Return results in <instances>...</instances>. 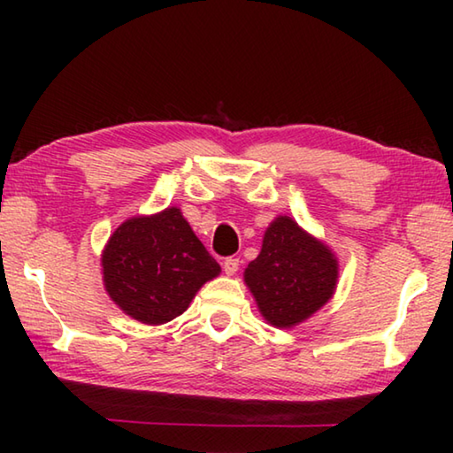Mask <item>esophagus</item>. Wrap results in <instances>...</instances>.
<instances>
[{"label": "esophagus", "mask_w": 453, "mask_h": 453, "mask_svg": "<svg viewBox=\"0 0 453 453\" xmlns=\"http://www.w3.org/2000/svg\"><path fill=\"white\" fill-rule=\"evenodd\" d=\"M221 265H224V272L227 275H234L237 272V267H240V259H237V257H226L224 264H221Z\"/></svg>", "instance_id": "esophagus-1"}]
</instances>
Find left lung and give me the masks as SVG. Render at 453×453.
<instances>
[{
    "instance_id": "8db88e82",
    "label": "left lung",
    "mask_w": 453,
    "mask_h": 453,
    "mask_svg": "<svg viewBox=\"0 0 453 453\" xmlns=\"http://www.w3.org/2000/svg\"><path fill=\"white\" fill-rule=\"evenodd\" d=\"M340 264L318 237L294 218L278 216L267 226L259 256L243 272L257 310L273 327H294L332 300Z\"/></svg>"
}]
</instances>
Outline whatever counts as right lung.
Instances as JSON below:
<instances>
[{"mask_svg": "<svg viewBox=\"0 0 453 453\" xmlns=\"http://www.w3.org/2000/svg\"><path fill=\"white\" fill-rule=\"evenodd\" d=\"M219 272V264L175 205L126 219L102 251V278L110 300L126 316L148 326L181 316L199 288Z\"/></svg>", "mask_w": 453, "mask_h": 453, "instance_id": "right-lung-1", "label": "right lung"}]
</instances>
